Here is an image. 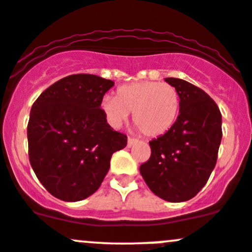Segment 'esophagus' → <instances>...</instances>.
Listing matches in <instances>:
<instances>
[{"mask_svg": "<svg viewBox=\"0 0 252 252\" xmlns=\"http://www.w3.org/2000/svg\"><path fill=\"white\" fill-rule=\"evenodd\" d=\"M137 142V139L136 138H132V137H128V138H127V147H132V145H133L134 143H136Z\"/></svg>", "mask_w": 252, "mask_h": 252, "instance_id": "34e87169", "label": "esophagus"}]
</instances>
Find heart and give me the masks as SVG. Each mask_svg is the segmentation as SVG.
<instances>
[{
  "label": "heart",
  "mask_w": 252,
  "mask_h": 252,
  "mask_svg": "<svg viewBox=\"0 0 252 252\" xmlns=\"http://www.w3.org/2000/svg\"><path fill=\"white\" fill-rule=\"evenodd\" d=\"M180 93L172 85L142 81L118 88L116 98L105 97L102 108L111 125L120 126L133 113V121L148 137L170 131L180 113Z\"/></svg>",
  "instance_id": "1"
}]
</instances>
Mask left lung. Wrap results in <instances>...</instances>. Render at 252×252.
<instances>
[{
	"label": "left lung",
	"instance_id": "obj_1",
	"mask_svg": "<svg viewBox=\"0 0 252 252\" xmlns=\"http://www.w3.org/2000/svg\"><path fill=\"white\" fill-rule=\"evenodd\" d=\"M180 93V115L170 131L149 142L152 154L139 167L150 190L171 203L194 198L215 168L222 139V116L201 88L166 77Z\"/></svg>",
	"mask_w": 252,
	"mask_h": 252
}]
</instances>
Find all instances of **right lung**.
<instances>
[{
  "mask_svg": "<svg viewBox=\"0 0 252 252\" xmlns=\"http://www.w3.org/2000/svg\"><path fill=\"white\" fill-rule=\"evenodd\" d=\"M114 81L97 75L63 77L35 100L28 124L30 165L56 198L79 201L100 187L113 153L127 136L114 131L100 109Z\"/></svg>",
  "mask_w": 252,
  "mask_h": 252,
  "instance_id": "right-lung-1",
  "label": "right lung"
}]
</instances>
